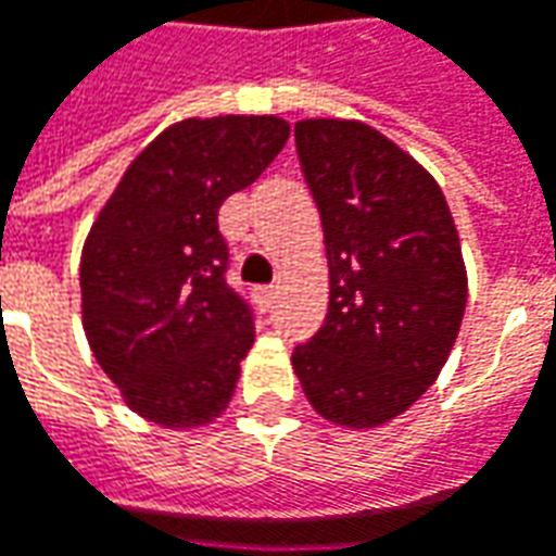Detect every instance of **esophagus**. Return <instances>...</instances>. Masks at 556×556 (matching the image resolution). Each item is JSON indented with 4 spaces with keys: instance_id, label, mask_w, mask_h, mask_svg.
Wrapping results in <instances>:
<instances>
[{
    "instance_id": "1",
    "label": "esophagus",
    "mask_w": 556,
    "mask_h": 556,
    "mask_svg": "<svg viewBox=\"0 0 556 556\" xmlns=\"http://www.w3.org/2000/svg\"><path fill=\"white\" fill-rule=\"evenodd\" d=\"M258 298H262V304L270 307V304H274V298H277V286H262V289H258Z\"/></svg>"
}]
</instances>
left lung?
Here are the masks:
<instances>
[{
  "label": "left lung",
  "mask_w": 556,
  "mask_h": 556,
  "mask_svg": "<svg viewBox=\"0 0 556 556\" xmlns=\"http://www.w3.org/2000/svg\"><path fill=\"white\" fill-rule=\"evenodd\" d=\"M323 218L328 313L292 365L316 414L374 429L435 383L466 313V264L426 169L362 121L294 124Z\"/></svg>",
  "instance_id": "obj_1"
}]
</instances>
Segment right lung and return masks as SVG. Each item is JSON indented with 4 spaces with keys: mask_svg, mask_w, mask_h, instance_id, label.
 Instances as JSON below:
<instances>
[{
    "mask_svg": "<svg viewBox=\"0 0 556 556\" xmlns=\"http://www.w3.org/2000/svg\"><path fill=\"white\" fill-rule=\"evenodd\" d=\"M289 139L274 115L188 118L127 167L81 252L90 350L139 417L167 429L215 420L255 341L228 286L218 206L270 167Z\"/></svg>",
    "mask_w": 556,
    "mask_h": 556,
    "instance_id": "add662e5",
    "label": "right lung"
}]
</instances>
